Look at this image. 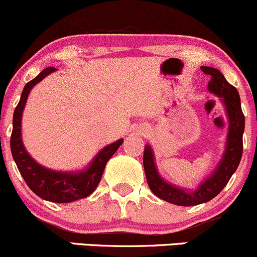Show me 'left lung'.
Instances as JSON below:
<instances>
[{
	"mask_svg": "<svg viewBox=\"0 0 257 257\" xmlns=\"http://www.w3.org/2000/svg\"><path fill=\"white\" fill-rule=\"evenodd\" d=\"M201 70L205 74L211 75V80L208 81V90L222 98L228 119H229L225 152L223 159L219 162L218 167L213 172L212 176L201 183L197 190L189 193L183 189L168 184L161 178L155 166L151 148L146 145L144 149V170H145L146 180L151 191L160 199L178 205V206H194V205L210 201L218 195L222 189L229 182L234 172L236 171L240 163L241 155H243L245 117L241 111L240 96H239L238 90L225 80L223 74L218 69L211 68V67H201Z\"/></svg>",
	"mask_w": 257,
	"mask_h": 257,
	"instance_id": "1",
	"label": "left lung"
}]
</instances>
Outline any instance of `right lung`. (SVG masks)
Here are the masks:
<instances>
[{
    "label": "right lung",
    "instance_id": "right-lung-1",
    "mask_svg": "<svg viewBox=\"0 0 257 257\" xmlns=\"http://www.w3.org/2000/svg\"><path fill=\"white\" fill-rule=\"evenodd\" d=\"M56 68L47 67L33 80L24 86L21 100L13 113V131L11 135V151L14 162L25 180L34 193L41 199L52 202H72L75 200L84 199L89 196L96 189L102 177L103 170L107 161L113 156V154L122 145L123 140H118L111 145L106 146L96 155L91 165L85 171L79 173H66L56 172L45 168L34 161L24 149L22 143V113L27 102L28 95L34 85L41 81L50 73L55 72Z\"/></svg>",
    "mask_w": 257,
    "mask_h": 257
}]
</instances>
